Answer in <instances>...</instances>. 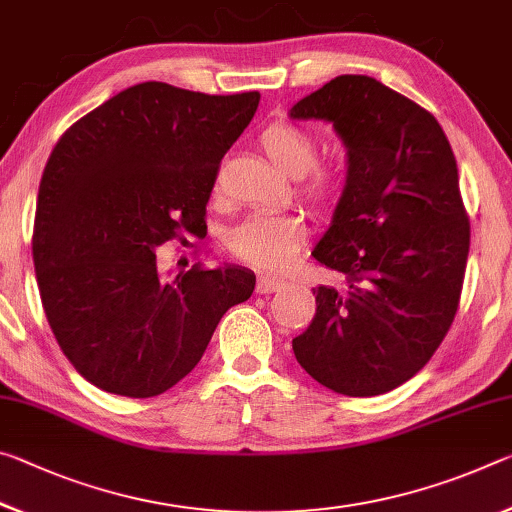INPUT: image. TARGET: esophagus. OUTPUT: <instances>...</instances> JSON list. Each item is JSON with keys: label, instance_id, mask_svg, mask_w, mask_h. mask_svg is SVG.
<instances>
[{"label": "esophagus", "instance_id": "esophagus-1", "mask_svg": "<svg viewBox=\"0 0 512 512\" xmlns=\"http://www.w3.org/2000/svg\"><path fill=\"white\" fill-rule=\"evenodd\" d=\"M285 287V280H278V278H271V275H259L257 278V294H273V291H280Z\"/></svg>", "mask_w": 512, "mask_h": 512}]
</instances>
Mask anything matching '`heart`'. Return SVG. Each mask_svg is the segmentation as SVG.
I'll return each mask as SVG.
<instances>
[{"mask_svg": "<svg viewBox=\"0 0 512 512\" xmlns=\"http://www.w3.org/2000/svg\"><path fill=\"white\" fill-rule=\"evenodd\" d=\"M259 145L275 166L291 177L303 175L300 191L316 207H328L337 196V180L326 168H315L316 141L291 123H273L259 134ZM307 227L296 214H253L227 232V248L241 262L282 271L294 264L305 243Z\"/></svg>", "mask_w": 512, "mask_h": 512, "instance_id": "1", "label": "heart"}]
</instances>
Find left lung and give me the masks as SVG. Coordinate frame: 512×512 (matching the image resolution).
<instances>
[{
	"label": "left lung",
	"instance_id": "8db88e82",
	"mask_svg": "<svg viewBox=\"0 0 512 512\" xmlns=\"http://www.w3.org/2000/svg\"><path fill=\"white\" fill-rule=\"evenodd\" d=\"M330 123L346 184L312 255L344 275L316 287V314L291 346L337 394L376 396L433 358L458 310L469 221L458 166L437 120L367 75H339L289 109Z\"/></svg>",
	"mask_w": 512,
	"mask_h": 512
}]
</instances>
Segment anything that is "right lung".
<instances>
[{"mask_svg":"<svg viewBox=\"0 0 512 512\" xmlns=\"http://www.w3.org/2000/svg\"><path fill=\"white\" fill-rule=\"evenodd\" d=\"M259 93L205 95L143 81L61 136L40 180L34 266L61 351L104 392L148 399L200 362L218 321L248 300L243 266L161 275L157 250L205 230L218 164Z\"/></svg>","mask_w":512,"mask_h":512,"instance_id":"add662e5","label":"right lung"}]
</instances>
